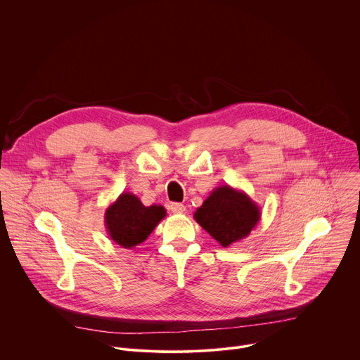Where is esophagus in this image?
Returning <instances> with one entry per match:
<instances>
[{
    "instance_id": "esophagus-1",
    "label": "esophagus",
    "mask_w": 360,
    "mask_h": 360,
    "mask_svg": "<svg viewBox=\"0 0 360 360\" xmlns=\"http://www.w3.org/2000/svg\"><path fill=\"white\" fill-rule=\"evenodd\" d=\"M169 210H171L174 214H184V212H185V205H184V203H171Z\"/></svg>"
}]
</instances>
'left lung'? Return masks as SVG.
Returning a JSON list of instances; mask_svg holds the SVG:
<instances>
[{"mask_svg": "<svg viewBox=\"0 0 360 360\" xmlns=\"http://www.w3.org/2000/svg\"><path fill=\"white\" fill-rule=\"evenodd\" d=\"M195 221L219 245L245 239L261 219V210L243 191L218 186L193 214Z\"/></svg>", "mask_w": 360, "mask_h": 360, "instance_id": "1", "label": "left lung"}]
</instances>
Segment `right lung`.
Here are the masks:
<instances>
[{"label": "right lung", "mask_w": 360, "mask_h": 360, "mask_svg": "<svg viewBox=\"0 0 360 360\" xmlns=\"http://www.w3.org/2000/svg\"><path fill=\"white\" fill-rule=\"evenodd\" d=\"M167 217L162 205H145L131 192H122L105 211V228L110 238L125 249L142 243Z\"/></svg>", "instance_id": "add662e5"}]
</instances>
